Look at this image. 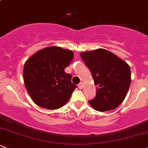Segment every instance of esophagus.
Here are the masks:
<instances>
[{
	"mask_svg": "<svg viewBox=\"0 0 148 148\" xmlns=\"http://www.w3.org/2000/svg\"><path fill=\"white\" fill-rule=\"evenodd\" d=\"M78 87L80 89H82V87H83V83L82 82H80V83L78 84Z\"/></svg>",
	"mask_w": 148,
	"mask_h": 148,
	"instance_id": "esophagus-1",
	"label": "esophagus"
}]
</instances>
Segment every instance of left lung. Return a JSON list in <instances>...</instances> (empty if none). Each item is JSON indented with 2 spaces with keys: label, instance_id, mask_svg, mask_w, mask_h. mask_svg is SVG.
Returning a JSON list of instances; mask_svg holds the SVG:
<instances>
[{
  "label": "left lung",
  "instance_id": "left-lung-1",
  "mask_svg": "<svg viewBox=\"0 0 148 148\" xmlns=\"http://www.w3.org/2000/svg\"><path fill=\"white\" fill-rule=\"evenodd\" d=\"M80 56L97 86L96 96L89 101L92 107L101 112L118 107L131 85V68L128 63L104 49L82 52Z\"/></svg>",
  "mask_w": 148,
  "mask_h": 148
}]
</instances>
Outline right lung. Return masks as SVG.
I'll use <instances>...</instances> for the list:
<instances>
[{
  "mask_svg": "<svg viewBox=\"0 0 148 148\" xmlns=\"http://www.w3.org/2000/svg\"><path fill=\"white\" fill-rule=\"evenodd\" d=\"M73 57L72 51L51 47L38 51L27 60L24 82L36 105L53 110L67 103L77 87L71 82L72 75L64 71Z\"/></svg>",
  "mask_w": 148,
  "mask_h": 148,
  "instance_id": "add662e5",
  "label": "right lung"
}]
</instances>
